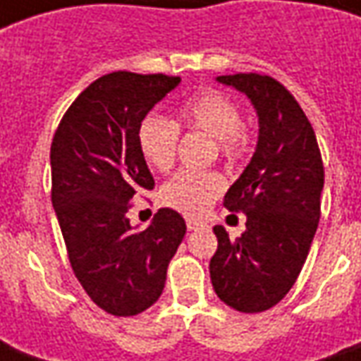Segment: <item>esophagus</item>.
<instances>
[{"instance_id": "esophagus-1", "label": "esophagus", "mask_w": 361, "mask_h": 361, "mask_svg": "<svg viewBox=\"0 0 361 361\" xmlns=\"http://www.w3.org/2000/svg\"><path fill=\"white\" fill-rule=\"evenodd\" d=\"M187 227L188 231H197L204 227V223H202L201 219H195V216H187Z\"/></svg>"}]
</instances>
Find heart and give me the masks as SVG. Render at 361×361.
I'll list each match as a JSON object with an SVG mask.
<instances>
[{"label": "heart", "instance_id": "b5f03b06", "mask_svg": "<svg viewBox=\"0 0 361 361\" xmlns=\"http://www.w3.org/2000/svg\"><path fill=\"white\" fill-rule=\"evenodd\" d=\"M180 126L215 138L216 150L225 160L241 157L247 146V132L241 124L237 102L223 92L202 90L180 106ZM178 145V126L162 116H148L138 128V146L145 160L159 173H169L174 164ZM225 183L215 171H183L160 188V201L185 215H202Z\"/></svg>", "mask_w": 361, "mask_h": 361}]
</instances>
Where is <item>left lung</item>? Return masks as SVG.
Returning <instances> with one entry per match:
<instances>
[{"label":"left lung","instance_id":"obj_1","mask_svg":"<svg viewBox=\"0 0 361 361\" xmlns=\"http://www.w3.org/2000/svg\"><path fill=\"white\" fill-rule=\"evenodd\" d=\"M245 94L259 122L257 146L223 204L247 215V229L231 239L216 225L219 247L211 281L221 301L243 313L277 305L293 287L319 223L324 164L315 132L298 100L269 76H219Z\"/></svg>","mask_w":361,"mask_h":361}]
</instances>
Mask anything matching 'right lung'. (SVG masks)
Listing matches in <instances>:
<instances>
[{"label": "right lung", "instance_id": "add662e5", "mask_svg": "<svg viewBox=\"0 0 361 361\" xmlns=\"http://www.w3.org/2000/svg\"><path fill=\"white\" fill-rule=\"evenodd\" d=\"M178 84L164 74H106L72 102L51 140V204L72 269L92 301L118 317L159 301L187 233L173 209L145 231L126 216L132 197L154 187L138 128Z\"/></svg>", "mask_w": 361, "mask_h": 361}]
</instances>
